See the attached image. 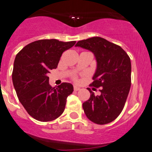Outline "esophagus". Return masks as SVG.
I'll return each mask as SVG.
<instances>
[{
    "instance_id": "esophagus-1",
    "label": "esophagus",
    "mask_w": 152,
    "mask_h": 152,
    "mask_svg": "<svg viewBox=\"0 0 152 152\" xmlns=\"http://www.w3.org/2000/svg\"><path fill=\"white\" fill-rule=\"evenodd\" d=\"M74 90L75 91H78L80 90V88H78V86H74Z\"/></svg>"
}]
</instances>
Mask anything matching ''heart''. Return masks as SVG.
Instances as JSON below:
<instances>
[{"mask_svg":"<svg viewBox=\"0 0 152 152\" xmlns=\"http://www.w3.org/2000/svg\"><path fill=\"white\" fill-rule=\"evenodd\" d=\"M74 80L75 81H78V79H77V78L76 77V76H74Z\"/></svg>","mask_w":152,"mask_h":152,"instance_id":"1","label":"heart"}]
</instances>
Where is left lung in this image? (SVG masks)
Here are the masks:
<instances>
[{
    "mask_svg": "<svg viewBox=\"0 0 152 152\" xmlns=\"http://www.w3.org/2000/svg\"><path fill=\"white\" fill-rule=\"evenodd\" d=\"M76 47L90 50L97 61V69L90 84L93 90L100 88L95 96L90 88L91 96L83 103L86 115L98 125L113 122L121 113L131 86V61L125 51L115 44L100 37L81 40Z\"/></svg>",
    "mask_w": 152,
    "mask_h": 152,
    "instance_id": "obj_1",
    "label": "left lung"
}]
</instances>
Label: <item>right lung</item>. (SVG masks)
<instances>
[{
	"label": "right lung",
	"instance_id": "obj_1",
	"mask_svg": "<svg viewBox=\"0 0 152 152\" xmlns=\"http://www.w3.org/2000/svg\"><path fill=\"white\" fill-rule=\"evenodd\" d=\"M75 43L55 39L37 40L23 47L15 56L12 74L14 88L27 113L38 121L58 118L64 110L67 97L74 91L69 83L52 87L48 74L56 69L63 52Z\"/></svg>",
	"mask_w": 152,
	"mask_h": 152
}]
</instances>
